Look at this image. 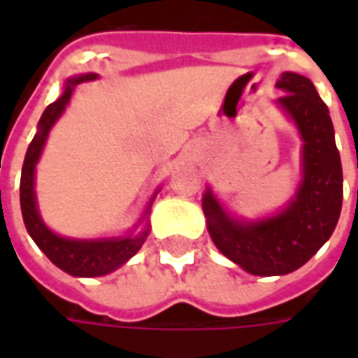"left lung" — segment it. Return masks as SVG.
Returning <instances> with one entry per match:
<instances>
[{"label": "left lung", "instance_id": "1", "mask_svg": "<svg viewBox=\"0 0 358 358\" xmlns=\"http://www.w3.org/2000/svg\"><path fill=\"white\" fill-rule=\"evenodd\" d=\"M276 88L284 92L276 103L303 140V180L295 197L274 217L243 222L220 207L209 187L203 195L210 240L222 255L255 276H282L307 263L330 240L343 201L334 124L315 84L301 74L282 73Z\"/></svg>", "mask_w": 358, "mask_h": 358}]
</instances>
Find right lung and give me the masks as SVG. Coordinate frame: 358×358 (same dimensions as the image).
I'll list each match as a JSON object with an SVG mask.
<instances>
[{
    "instance_id": "1",
    "label": "right lung",
    "mask_w": 358,
    "mask_h": 358,
    "mask_svg": "<svg viewBox=\"0 0 358 358\" xmlns=\"http://www.w3.org/2000/svg\"><path fill=\"white\" fill-rule=\"evenodd\" d=\"M95 78H97V74L94 73L69 78L61 97L57 101L48 105V109L43 110L42 118L38 122V132H36L34 140L28 145L24 164H22V176H20V210H22L24 226H27L30 238L36 241V245L42 249L45 257L55 266L65 270L71 276L80 278L105 276L113 270H117L118 266H122L130 257L140 251L149 234L148 228H143L140 234L126 236V238L73 240V238H63V236L51 232L50 228L43 224L42 217L38 213L34 194V171L38 159L42 155L45 140L50 136L51 126L55 124L57 118L63 115V110L71 101L74 88L82 82L95 80ZM151 201H149V207H151ZM145 215H148V210H145Z\"/></svg>"
}]
</instances>
